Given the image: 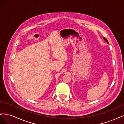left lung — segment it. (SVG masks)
Segmentation results:
<instances>
[{"label":"left lung","mask_w":124,"mask_h":124,"mask_svg":"<svg viewBox=\"0 0 124 124\" xmlns=\"http://www.w3.org/2000/svg\"><path fill=\"white\" fill-rule=\"evenodd\" d=\"M103 39H104V40L106 41V42L108 43V41L107 40V39L106 38H104V37H103Z\"/></svg>","instance_id":"8db88e82"}]
</instances>
